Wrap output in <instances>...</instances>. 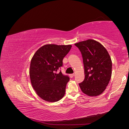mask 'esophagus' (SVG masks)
I'll use <instances>...</instances> for the list:
<instances>
[{"label":"esophagus","mask_w":129,"mask_h":129,"mask_svg":"<svg viewBox=\"0 0 129 129\" xmlns=\"http://www.w3.org/2000/svg\"><path fill=\"white\" fill-rule=\"evenodd\" d=\"M75 76V74H70L69 75V77L71 78H73V77Z\"/></svg>","instance_id":"esophagus-1"}]
</instances>
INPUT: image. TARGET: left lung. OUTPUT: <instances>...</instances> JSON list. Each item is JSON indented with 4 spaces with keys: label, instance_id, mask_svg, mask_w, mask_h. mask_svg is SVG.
<instances>
[{
    "label": "left lung",
    "instance_id": "obj_1",
    "mask_svg": "<svg viewBox=\"0 0 129 129\" xmlns=\"http://www.w3.org/2000/svg\"><path fill=\"white\" fill-rule=\"evenodd\" d=\"M83 58L85 78L79 83L84 93L98 96L105 90L112 74V61L100 43L89 39L75 44Z\"/></svg>",
    "mask_w": 129,
    "mask_h": 129
}]
</instances>
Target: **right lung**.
<instances>
[{
  "instance_id": "1",
  "label": "right lung",
  "mask_w": 129,
  "mask_h": 129,
  "mask_svg": "<svg viewBox=\"0 0 129 129\" xmlns=\"http://www.w3.org/2000/svg\"><path fill=\"white\" fill-rule=\"evenodd\" d=\"M71 45L43 46L36 52L30 62L29 75L32 86L41 99L56 102L65 94L68 76L58 70L63 65L62 60L71 48Z\"/></svg>"
}]
</instances>
